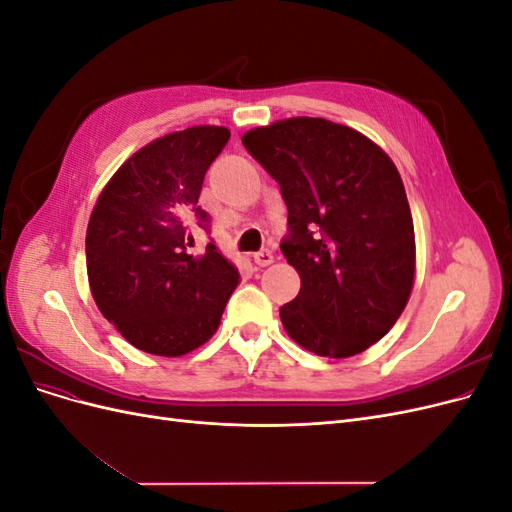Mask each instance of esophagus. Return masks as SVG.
Segmentation results:
<instances>
[{"label":"esophagus","instance_id":"1","mask_svg":"<svg viewBox=\"0 0 512 512\" xmlns=\"http://www.w3.org/2000/svg\"><path fill=\"white\" fill-rule=\"evenodd\" d=\"M273 260H275V256H273V252H269V250H260V252L254 254V262H256L258 267H269Z\"/></svg>","mask_w":512,"mask_h":512}]
</instances>
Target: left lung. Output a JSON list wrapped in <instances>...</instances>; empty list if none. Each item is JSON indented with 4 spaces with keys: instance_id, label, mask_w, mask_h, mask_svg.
Segmentation results:
<instances>
[{
    "instance_id": "obj_1",
    "label": "left lung",
    "mask_w": 512,
    "mask_h": 512,
    "mask_svg": "<svg viewBox=\"0 0 512 512\" xmlns=\"http://www.w3.org/2000/svg\"><path fill=\"white\" fill-rule=\"evenodd\" d=\"M241 143L288 207L282 252L301 290L280 309L286 333L331 359L367 350L391 331L414 286V224L393 160L322 117L275 121Z\"/></svg>"
}]
</instances>
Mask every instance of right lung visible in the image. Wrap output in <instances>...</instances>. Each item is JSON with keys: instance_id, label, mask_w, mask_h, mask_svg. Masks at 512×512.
<instances>
[{"instance_id": "1", "label": "right lung", "mask_w": 512, "mask_h": 512, "mask_svg": "<svg viewBox=\"0 0 512 512\" xmlns=\"http://www.w3.org/2000/svg\"><path fill=\"white\" fill-rule=\"evenodd\" d=\"M222 126H192L156 138L119 166L87 224V277L102 316L128 342L156 356H183L209 342L239 286V271L215 247L192 254L194 224L211 162L228 143Z\"/></svg>"}]
</instances>
